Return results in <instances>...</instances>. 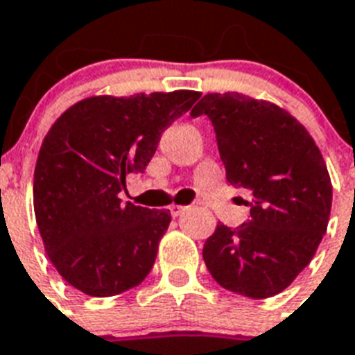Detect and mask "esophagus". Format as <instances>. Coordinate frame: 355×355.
<instances>
[{
  "mask_svg": "<svg viewBox=\"0 0 355 355\" xmlns=\"http://www.w3.org/2000/svg\"><path fill=\"white\" fill-rule=\"evenodd\" d=\"M168 209H170V214H172V216H180L181 212L187 211V207H183V205H170Z\"/></svg>",
  "mask_w": 355,
  "mask_h": 355,
  "instance_id": "obj_1",
  "label": "esophagus"
}]
</instances>
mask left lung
<instances>
[{
	"mask_svg": "<svg viewBox=\"0 0 355 355\" xmlns=\"http://www.w3.org/2000/svg\"><path fill=\"white\" fill-rule=\"evenodd\" d=\"M216 133L227 181L245 189L249 220L218 223L203 245L209 273L225 290L266 299L286 290L324 236L331 183L304 126L282 107L240 93H209L191 113Z\"/></svg>",
	"mask_w": 355,
	"mask_h": 355,
	"instance_id": "8db88e82",
	"label": "left lung"
}]
</instances>
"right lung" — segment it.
Here are the masks:
<instances>
[{
  "label": "right lung",
  "instance_id": "right-lung-1",
  "mask_svg": "<svg viewBox=\"0 0 355 355\" xmlns=\"http://www.w3.org/2000/svg\"><path fill=\"white\" fill-rule=\"evenodd\" d=\"M198 92L92 97L62 115L40 148L34 214L45 251L73 288L112 297L154 268L170 212L121 200L126 175L144 172L161 135Z\"/></svg>",
  "mask_w": 355,
  "mask_h": 355
}]
</instances>
